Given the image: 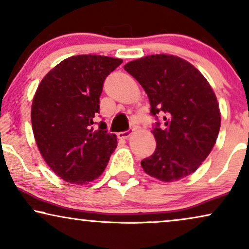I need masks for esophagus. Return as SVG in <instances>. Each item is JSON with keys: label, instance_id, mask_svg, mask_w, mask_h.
Listing matches in <instances>:
<instances>
[{"label": "esophagus", "instance_id": "esophagus-1", "mask_svg": "<svg viewBox=\"0 0 249 249\" xmlns=\"http://www.w3.org/2000/svg\"><path fill=\"white\" fill-rule=\"evenodd\" d=\"M132 131H134V129H128V130H124V131H120V132H118V138H120V139H125V138H128L129 136H130L131 134H132Z\"/></svg>", "mask_w": 249, "mask_h": 249}]
</instances>
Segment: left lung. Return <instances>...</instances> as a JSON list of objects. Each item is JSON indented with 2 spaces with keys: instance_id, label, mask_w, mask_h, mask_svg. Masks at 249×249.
<instances>
[{
  "instance_id": "obj_1",
  "label": "left lung",
  "mask_w": 249,
  "mask_h": 249,
  "mask_svg": "<svg viewBox=\"0 0 249 249\" xmlns=\"http://www.w3.org/2000/svg\"><path fill=\"white\" fill-rule=\"evenodd\" d=\"M124 68L144 88L156 120L152 130L156 148L142 161L144 171L165 182L192 175L212 151L221 125L210 84L193 64L166 54L142 57Z\"/></svg>"
}]
</instances>
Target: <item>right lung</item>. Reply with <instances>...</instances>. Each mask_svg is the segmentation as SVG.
Here are the masks:
<instances>
[{
  "label": "right lung",
  "instance_id": "right-lung-1",
  "mask_svg": "<svg viewBox=\"0 0 249 249\" xmlns=\"http://www.w3.org/2000/svg\"><path fill=\"white\" fill-rule=\"evenodd\" d=\"M121 63L102 55L68 57L37 88L32 105L36 144L50 168L68 182L93 181L117 147V136L94 119L100 113L104 81Z\"/></svg>",
  "mask_w": 249,
  "mask_h": 249
}]
</instances>
